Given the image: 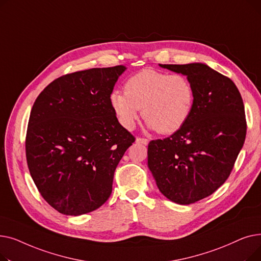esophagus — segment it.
<instances>
[{"mask_svg":"<svg viewBox=\"0 0 261 261\" xmlns=\"http://www.w3.org/2000/svg\"><path fill=\"white\" fill-rule=\"evenodd\" d=\"M136 142H138L139 144H143V145H148V143H149V141L145 138H138L136 139Z\"/></svg>","mask_w":261,"mask_h":261,"instance_id":"34e87169","label":"esophagus"}]
</instances>
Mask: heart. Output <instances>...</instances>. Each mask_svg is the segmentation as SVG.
Listing matches in <instances>:
<instances>
[{
    "mask_svg": "<svg viewBox=\"0 0 261 261\" xmlns=\"http://www.w3.org/2000/svg\"><path fill=\"white\" fill-rule=\"evenodd\" d=\"M110 100L118 121L126 129H133L142 109L149 127L161 134H171L188 120L195 102V90L182 74L169 75L144 68L126 81L125 92L114 91Z\"/></svg>",
    "mask_w": 261,
    "mask_h": 261,
    "instance_id": "b5f03b06",
    "label": "heart"
}]
</instances>
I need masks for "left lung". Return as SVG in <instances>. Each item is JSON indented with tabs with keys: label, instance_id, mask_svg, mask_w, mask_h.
Returning <instances> with one entry per match:
<instances>
[{
	"label": "left lung",
	"instance_id": "8db88e82",
	"mask_svg": "<svg viewBox=\"0 0 261 261\" xmlns=\"http://www.w3.org/2000/svg\"><path fill=\"white\" fill-rule=\"evenodd\" d=\"M160 65L187 76L195 102L180 130L149 143L148 166L164 196L187 205L227 180L245 140L244 106L234 82L206 64Z\"/></svg>",
	"mask_w": 261,
	"mask_h": 261
}]
</instances>
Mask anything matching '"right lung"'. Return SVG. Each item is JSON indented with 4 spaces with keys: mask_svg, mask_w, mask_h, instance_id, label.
I'll return each instance as SVG.
<instances>
[{
    "mask_svg": "<svg viewBox=\"0 0 261 261\" xmlns=\"http://www.w3.org/2000/svg\"><path fill=\"white\" fill-rule=\"evenodd\" d=\"M125 70L116 65L63 75L32 108L27 166L40 195L60 214L93 212L112 193L115 169L135 141L110 100Z\"/></svg>",
    "mask_w": 261,
    "mask_h": 261,
    "instance_id": "right-lung-1",
    "label": "right lung"
}]
</instances>
